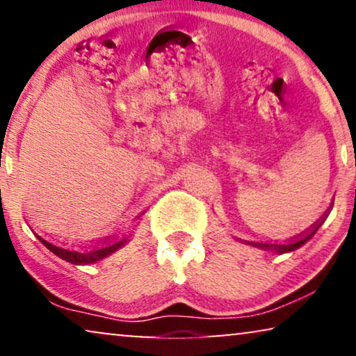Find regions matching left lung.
<instances>
[{
  "label": "left lung",
  "mask_w": 356,
  "mask_h": 356,
  "mask_svg": "<svg viewBox=\"0 0 356 356\" xmlns=\"http://www.w3.org/2000/svg\"><path fill=\"white\" fill-rule=\"evenodd\" d=\"M321 223H323V222H321ZM321 223H319V225H321ZM319 225L313 227V230L306 232L305 235L300 238V240L291 241V243H289V245H267V243H252V241H243V243H246V245H250V246L259 248V250H264V251H274V252H277V254H284V252H291V251L298 250V248L303 246L306 241H309L311 238H313L314 233L318 232Z\"/></svg>",
  "instance_id": "8db88e82"
}]
</instances>
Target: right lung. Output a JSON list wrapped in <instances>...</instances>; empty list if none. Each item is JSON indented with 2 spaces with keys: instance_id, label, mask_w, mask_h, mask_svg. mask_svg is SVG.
<instances>
[{
  "instance_id": "obj_1",
  "label": "right lung",
  "mask_w": 356,
  "mask_h": 356,
  "mask_svg": "<svg viewBox=\"0 0 356 356\" xmlns=\"http://www.w3.org/2000/svg\"><path fill=\"white\" fill-rule=\"evenodd\" d=\"M38 240H40L43 245H45L48 250H50L53 254H56L58 257H61V259H65L66 262H71V264H94L97 261H102L105 259V257H108L113 254L120 250V248H123L126 243H128V238H123V240L113 243V245L106 246V248H102V250H95V251H89V252H72V251H67L65 248H60L56 245H51V243H48L47 240H43V238L38 236Z\"/></svg>"
}]
</instances>
